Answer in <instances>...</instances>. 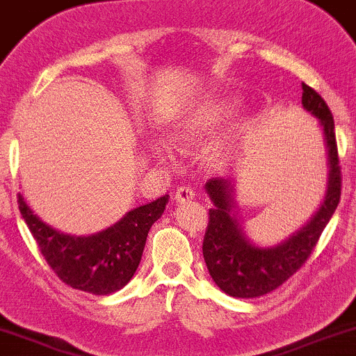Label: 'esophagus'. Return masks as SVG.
<instances>
[{
    "label": "esophagus",
    "mask_w": 356,
    "mask_h": 356,
    "mask_svg": "<svg viewBox=\"0 0 356 356\" xmlns=\"http://www.w3.org/2000/svg\"><path fill=\"white\" fill-rule=\"evenodd\" d=\"M195 197V192L191 189V187H179L177 191H175V202L182 204V202H187V200H192Z\"/></svg>",
    "instance_id": "34e87169"
}]
</instances>
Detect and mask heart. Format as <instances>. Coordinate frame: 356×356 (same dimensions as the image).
Masks as SVG:
<instances>
[{
	"instance_id": "heart-1",
	"label": "heart",
	"mask_w": 356,
	"mask_h": 356,
	"mask_svg": "<svg viewBox=\"0 0 356 356\" xmlns=\"http://www.w3.org/2000/svg\"><path fill=\"white\" fill-rule=\"evenodd\" d=\"M237 106L238 101L232 96L217 97V99L207 102V104L202 106L194 115H191V119H187V121L179 127L174 137L175 143H192V140L197 139L202 132L225 122L227 119L237 111Z\"/></svg>"
}]
</instances>
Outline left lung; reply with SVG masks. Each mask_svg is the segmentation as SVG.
Returning <instances> with one entry per match:
<instances>
[{
  "label": "left lung",
  "instance_id": "8db88e82",
  "mask_svg": "<svg viewBox=\"0 0 356 356\" xmlns=\"http://www.w3.org/2000/svg\"><path fill=\"white\" fill-rule=\"evenodd\" d=\"M302 104L320 119L328 149V191L320 211L289 241L273 248L252 245L232 216V187L225 179L213 177L205 189L216 207L209 211L202 254L217 286L230 297L255 298L270 293L302 268L315 250L323 229L332 219L341 195V169L338 159L335 122L327 102L315 89L302 83Z\"/></svg>",
  "mask_w": 356,
  "mask_h": 356
}]
</instances>
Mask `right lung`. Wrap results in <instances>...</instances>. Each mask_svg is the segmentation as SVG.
<instances>
[{"label": "right lung", "instance_id": "obj_1", "mask_svg": "<svg viewBox=\"0 0 356 356\" xmlns=\"http://www.w3.org/2000/svg\"><path fill=\"white\" fill-rule=\"evenodd\" d=\"M169 195L140 205L108 230L72 237L46 225L18 194V207L42 257L64 284L76 290L109 295L131 280L143 257L149 229L164 212Z\"/></svg>", "mask_w": 356, "mask_h": 356}]
</instances>
